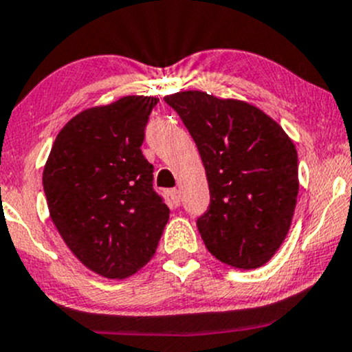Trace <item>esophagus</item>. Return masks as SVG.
Masks as SVG:
<instances>
[{
  "label": "esophagus",
  "instance_id": "esophagus-1",
  "mask_svg": "<svg viewBox=\"0 0 352 352\" xmlns=\"http://www.w3.org/2000/svg\"><path fill=\"white\" fill-rule=\"evenodd\" d=\"M169 196H171L175 206H179V204H181V191H179V189H171V191H169Z\"/></svg>",
  "mask_w": 352,
  "mask_h": 352
}]
</instances>
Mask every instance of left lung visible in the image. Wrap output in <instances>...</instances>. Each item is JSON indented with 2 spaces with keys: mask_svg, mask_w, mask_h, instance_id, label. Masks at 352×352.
Wrapping results in <instances>:
<instances>
[{
  "mask_svg": "<svg viewBox=\"0 0 352 352\" xmlns=\"http://www.w3.org/2000/svg\"><path fill=\"white\" fill-rule=\"evenodd\" d=\"M179 114L203 160L209 206L196 224L208 251L239 270L263 266L289 231L298 199V153L284 129L250 102L181 91Z\"/></svg>",
  "mask_w": 352,
  "mask_h": 352,
  "instance_id": "left-lung-1",
  "label": "left lung"
}]
</instances>
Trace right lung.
I'll return each mask as SVG.
<instances>
[{
  "instance_id": "right-lung-1",
  "label": "right lung",
  "mask_w": 352,
  "mask_h": 352,
  "mask_svg": "<svg viewBox=\"0 0 352 352\" xmlns=\"http://www.w3.org/2000/svg\"><path fill=\"white\" fill-rule=\"evenodd\" d=\"M157 98L124 96L85 109L58 133L43 171L50 216L96 274L123 279L156 252L169 208L141 144Z\"/></svg>"
}]
</instances>
